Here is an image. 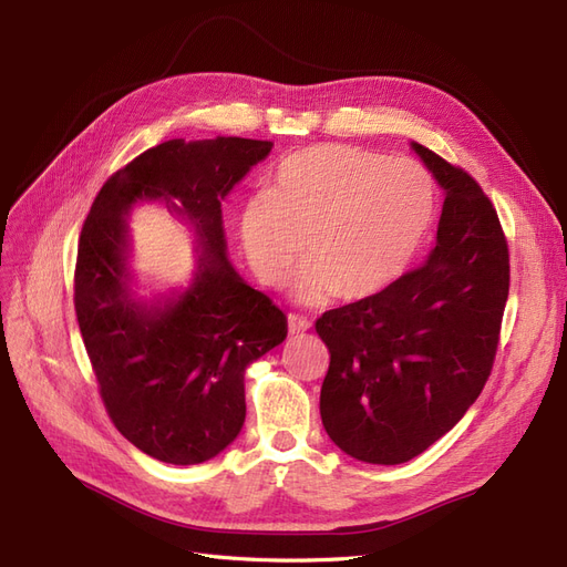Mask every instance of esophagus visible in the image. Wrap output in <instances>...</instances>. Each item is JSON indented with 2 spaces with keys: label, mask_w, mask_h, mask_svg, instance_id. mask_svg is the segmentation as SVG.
Wrapping results in <instances>:
<instances>
[{
  "label": "esophagus",
  "mask_w": 567,
  "mask_h": 567,
  "mask_svg": "<svg viewBox=\"0 0 567 567\" xmlns=\"http://www.w3.org/2000/svg\"><path fill=\"white\" fill-rule=\"evenodd\" d=\"M312 329V321L310 319H305V317H300V315H288V331L290 333H305V331H310Z\"/></svg>",
  "instance_id": "esophagus-1"
}]
</instances>
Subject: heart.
Masks as SVG:
<instances>
[{
	"label": "heart",
	"mask_w": 567,
	"mask_h": 567,
	"mask_svg": "<svg viewBox=\"0 0 567 567\" xmlns=\"http://www.w3.org/2000/svg\"><path fill=\"white\" fill-rule=\"evenodd\" d=\"M433 217L435 182L416 161L321 144L279 163L267 196L244 205L238 234L265 286L288 279L302 244L296 300L323 305L381 293L414 260Z\"/></svg>",
	"instance_id": "1"
}]
</instances>
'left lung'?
<instances>
[{"instance_id": "obj_1", "label": "left lung", "mask_w": 567, "mask_h": 567, "mask_svg": "<svg viewBox=\"0 0 567 567\" xmlns=\"http://www.w3.org/2000/svg\"><path fill=\"white\" fill-rule=\"evenodd\" d=\"M411 148L444 188L433 252L381 293L315 323L331 354L319 400L326 433L381 466L425 452L477 400L508 298V244L492 200L466 169Z\"/></svg>"}]
</instances>
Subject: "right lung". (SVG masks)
<instances>
[{"label": "right lung", "mask_w": 567, "mask_h": 567, "mask_svg": "<svg viewBox=\"0 0 567 567\" xmlns=\"http://www.w3.org/2000/svg\"><path fill=\"white\" fill-rule=\"evenodd\" d=\"M271 142L169 140L113 173L84 219L75 315L113 425L144 454L192 466L217 456L246 421L244 373L284 342L286 315L227 260L221 200ZM165 199L195 227L193 286L153 303L128 288L131 205Z\"/></svg>", "instance_id": "right-lung-1"}]
</instances>
